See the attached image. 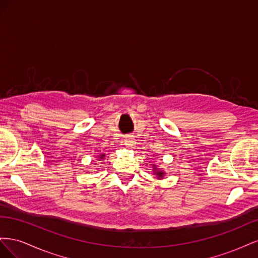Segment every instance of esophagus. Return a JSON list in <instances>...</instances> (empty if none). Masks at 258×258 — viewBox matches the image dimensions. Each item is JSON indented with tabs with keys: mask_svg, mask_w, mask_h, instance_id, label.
I'll return each mask as SVG.
<instances>
[{
	"mask_svg": "<svg viewBox=\"0 0 258 258\" xmlns=\"http://www.w3.org/2000/svg\"><path fill=\"white\" fill-rule=\"evenodd\" d=\"M123 141H124V145H126L127 147H132V146L136 144L135 139H134V137H132V136H127L126 138H124Z\"/></svg>",
	"mask_w": 258,
	"mask_h": 258,
	"instance_id": "obj_1",
	"label": "esophagus"
}]
</instances>
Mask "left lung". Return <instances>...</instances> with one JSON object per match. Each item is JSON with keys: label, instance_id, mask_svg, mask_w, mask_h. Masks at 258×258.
<instances>
[{"label": "left lung", "instance_id": "1", "mask_svg": "<svg viewBox=\"0 0 258 258\" xmlns=\"http://www.w3.org/2000/svg\"><path fill=\"white\" fill-rule=\"evenodd\" d=\"M153 168H154V174H156L158 176V178H162L163 177V174H165V172H163V171H160V170H158L157 168H156V166L154 165L153 166Z\"/></svg>", "mask_w": 258, "mask_h": 258}]
</instances>
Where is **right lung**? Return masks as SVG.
Returning <instances> with one entry per match:
<instances>
[{
  "mask_svg": "<svg viewBox=\"0 0 258 258\" xmlns=\"http://www.w3.org/2000/svg\"><path fill=\"white\" fill-rule=\"evenodd\" d=\"M103 157H104V154H101V156H99L100 159H103Z\"/></svg>",
  "mask_w": 258,
  "mask_h": 258,
  "instance_id": "add662e5",
  "label": "right lung"
}]
</instances>
